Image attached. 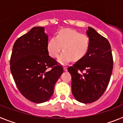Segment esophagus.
I'll return each instance as SVG.
<instances>
[{"label": "esophagus", "instance_id": "esophagus-1", "mask_svg": "<svg viewBox=\"0 0 123 123\" xmlns=\"http://www.w3.org/2000/svg\"><path fill=\"white\" fill-rule=\"evenodd\" d=\"M63 69H64V71H68V68H67V67H66V66H64V67L63 68Z\"/></svg>", "mask_w": 123, "mask_h": 123}]
</instances>
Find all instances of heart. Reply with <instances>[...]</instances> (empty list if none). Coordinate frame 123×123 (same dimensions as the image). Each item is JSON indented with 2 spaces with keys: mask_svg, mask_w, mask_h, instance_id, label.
<instances>
[{
  "mask_svg": "<svg viewBox=\"0 0 123 123\" xmlns=\"http://www.w3.org/2000/svg\"><path fill=\"white\" fill-rule=\"evenodd\" d=\"M90 47V38L86 34L75 30L64 28L52 37L47 44V50L52 57H58L62 49L64 50L58 59L62 64L72 59L77 61L84 57Z\"/></svg>",
  "mask_w": 123,
  "mask_h": 123,
  "instance_id": "obj_1",
  "label": "heart"
}]
</instances>
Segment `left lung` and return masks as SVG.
I'll return each mask as SVG.
<instances>
[{"instance_id":"obj_1","label":"left lung","mask_w":123,"mask_h":123,"mask_svg":"<svg viewBox=\"0 0 123 123\" xmlns=\"http://www.w3.org/2000/svg\"><path fill=\"white\" fill-rule=\"evenodd\" d=\"M90 47L83 58L68 68L72 93L78 101L90 103L99 99L108 85L113 60L110 44L95 30L88 28ZM82 72H84L83 73Z\"/></svg>"}]
</instances>
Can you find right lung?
Masks as SVG:
<instances>
[{
	"label": "right lung",
	"mask_w": 123,
	"mask_h": 123,
	"mask_svg": "<svg viewBox=\"0 0 123 123\" xmlns=\"http://www.w3.org/2000/svg\"><path fill=\"white\" fill-rule=\"evenodd\" d=\"M48 43L44 28L33 27L16 40L10 58V70L17 88L36 103L49 100L63 73L62 67L49 55Z\"/></svg>",
	"instance_id": "1"
}]
</instances>
